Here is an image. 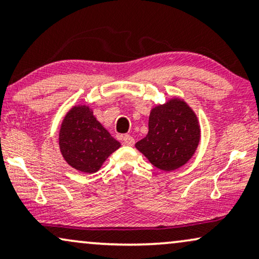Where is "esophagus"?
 <instances>
[{
	"label": "esophagus",
	"instance_id": "obj_1",
	"mask_svg": "<svg viewBox=\"0 0 259 259\" xmlns=\"http://www.w3.org/2000/svg\"><path fill=\"white\" fill-rule=\"evenodd\" d=\"M123 144L128 145V147H133L135 144V140L130 136V135H125V136L123 137Z\"/></svg>",
	"mask_w": 259,
	"mask_h": 259
}]
</instances>
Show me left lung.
Returning <instances> with one entry per match:
<instances>
[{
    "label": "left lung",
    "instance_id": "obj_1",
    "mask_svg": "<svg viewBox=\"0 0 259 259\" xmlns=\"http://www.w3.org/2000/svg\"><path fill=\"white\" fill-rule=\"evenodd\" d=\"M149 131L135 147L152 165L174 171L190 161L201 141L197 115L183 98L174 96L151 108Z\"/></svg>",
    "mask_w": 259,
    "mask_h": 259
}]
</instances>
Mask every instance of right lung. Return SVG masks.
I'll return each mask as SVG.
<instances>
[{
    "label": "right lung",
    "mask_w": 259,
    "mask_h": 259,
    "mask_svg": "<svg viewBox=\"0 0 259 259\" xmlns=\"http://www.w3.org/2000/svg\"><path fill=\"white\" fill-rule=\"evenodd\" d=\"M58 147L71 167L83 174H94L121 143L97 121L89 105L76 104L62 119Z\"/></svg>",
    "instance_id": "1"
}]
</instances>
